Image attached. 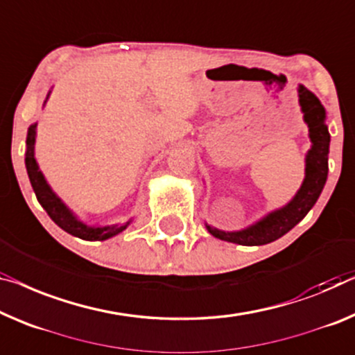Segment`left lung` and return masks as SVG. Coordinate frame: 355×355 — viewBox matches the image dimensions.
I'll list each match as a JSON object with an SVG mask.
<instances>
[{"mask_svg":"<svg viewBox=\"0 0 355 355\" xmlns=\"http://www.w3.org/2000/svg\"><path fill=\"white\" fill-rule=\"evenodd\" d=\"M298 97L304 123L308 124L311 150L306 155L304 180L293 199L284 207L269 211L266 216L258 220L241 231H221L214 226L205 225V228L216 239L232 242L239 245H264L277 241L279 237L295 228L308 215L319 199L329 175V148L330 134L325 124V108L315 95L308 91L303 84L298 86Z\"/></svg>","mask_w":355,"mask_h":355,"instance_id":"left-lung-1","label":"left lung"}]
</instances>
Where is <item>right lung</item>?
Wrapping results in <instances>:
<instances>
[{"label":"right lung","instance_id":"1","mask_svg":"<svg viewBox=\"0 0 355 355\" xmlns=\"http://www.w3.org/2000/svg\"><path fill=\"white\" fill-rule=\"evenodd\" d=\"M51 92L47 94L49 97ZM46 97V102H47ZM44 102V103H46ZM36 125L31 124L28 127V134H26V153H25V167L26 173H28L30 183L33 187V191L36 194V199L42 205V209L47 211V215L51 216L52 221L57 226H60L63 231H67L68 234L79 237L84 241H105L110 239L119 232H123L127 226L130 225V221H127L124 225H110V226H89L84 221L78 220V216L63 204V200L57 196L49 183L46 182L44 175L40 171L38 162L35 159V141H36Z\"/></svg>","mask_w":355,"mask_h":355}]
</instances>
